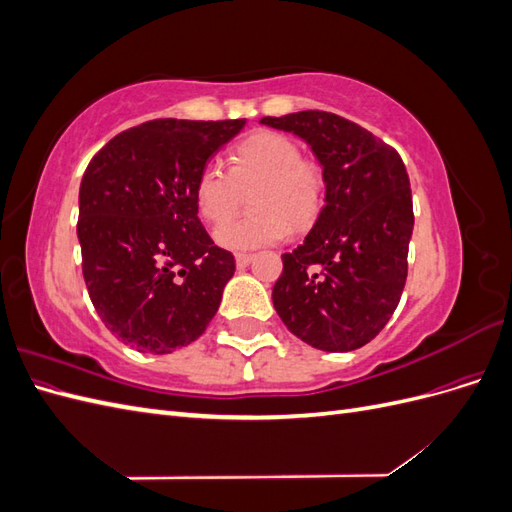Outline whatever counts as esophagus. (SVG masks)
<instances>
[{
	"label": "esophagus",
	"instance_id": "1",
	"mask_svg": "<svg viewBox=\"0 0 512 512\" xmlns=\"http://www.w3.org/2000/svg\"><path fill=\"white\" fill-rule=\"evenodd\" d=\"M235 260H237V267H239V269H245V267L250 265V262L254 260V254H237Z\"/></svg>",
	"mask_w": 512,
	"mask_h": 512
}]
</instances>
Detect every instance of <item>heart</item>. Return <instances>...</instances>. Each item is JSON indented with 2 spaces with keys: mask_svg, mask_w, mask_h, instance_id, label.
Wrapping results in <instances>:
<instances>
[{
  "mask_svg": "<svg viewBox=\"0 0 512 512\" xmlns=\"http://www.w3.org/2000/svg\"><path fill=\"white\" fill-rule=\"evenodd\" d=\"M255 188L254 214L220 226L215 243L232 252L256 250L282 241L290 226L303 230L318 218L324 198L322 170L301 160L292 138L260 130L241 141L230 156V170L209 162L194 185L196 209L211 224H222L238 206L240 192Z\"/></svg>",
  "mask_w": 512,
  "mask_h": 512,
  "instance_id": "b5f03b06",
  "label": "heart"
}]
</instances>
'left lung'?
I'll list each match as a JSON object with an SVG mask.
<instances>
[{"label":"left lung","instance_id":"obj_1","mask_svg":"<svg viewBox=\"0 0 512 512\" xmlns=\"http://www.w3.org/2000/svg\"><path fill=\"white\" fill-rule=\"evenodd\" d=\"M260 123L305 141L324 177L316 224L282 256L275 312L312 348H361L391 320L406 286L414 228L406 166L393 147L333 113L301 111Z\"/></svg>","mask_w":512,"mask_h":512}]
</instances>
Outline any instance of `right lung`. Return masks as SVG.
<instances>
[{
  "label": "right lung",
  "instance_id": "1",
  "mask_svg": "<svg viewBox=\"0 0 512 512\" xmlns=\"http://www.w3.org/2000/svg\"><path fill=\"white\" fill-rule=\"evenodd\" d=\"M245 119H156L117 134L79 190L83 277L98 316L123 344L170 354L205 333L235 258L198 220L194 185Z\"/></svg>",
  "mask_w": 512,
  "mask_h": 512
}]
</instances>
